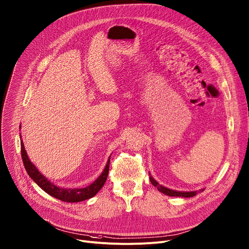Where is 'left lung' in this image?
<instances>
[{
    "label": "left lung",
    "mask_w": 249,
    "mask_h": 249,
    "mask_svg": "<svg viewBox=\"0 0 249 249\" xmlns=\"http://www.w3.org/2000/svg\"><path fill=\"white\" fill-rule=\"evenodd\" d=\"M149 176H150V181H151L152 185L155 186V187H157V189H158L160 192H162L163 194H166V195H168V196H173V197H184V198L186 197V198H188V197H193V196H195V195L197 194V192H201V191L204 190V189H200L199 191H177V190H172V189H169V188H167V187H165V186L159 184L158 182L151 176L150 173H149Z\"/></svg>",
    "instance_id": "left-lung-1"
}]
</instances>
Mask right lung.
<instances>
[{
	"label": "right lung",
	"mask_w": 249,
	"mask_h": 249,
	"mask_svg": "<svg viewBox=\"0 0 249 249\" xmlns=\"http://www.w3.org/2000/svg\"><path fill=\"white\" fill-rule=\"evenodd\" d=\"M21 129V125H20ZM21 136V135H20ZM21 139V154H22V159L23 163L25 165L26 171L28 175L33 179V181H35V183H37L45 192L50 194L51 196L57 198L59 200L65 201V202H80V201H84L86 199H89V198H92L95 196L98 191L100 190L104 183L106 182L108 173H109V163H110V157L107 161L106 166L101 173V175L99 176L93 183L88 185L87 187L84 188H62L60 186L55 185L53 182L47 179L33 164L28 157V154L25 150V146L22 140V136L20 137Z\"/></svg>",
	"instance_id": "add662e5"
}]
</instances>
